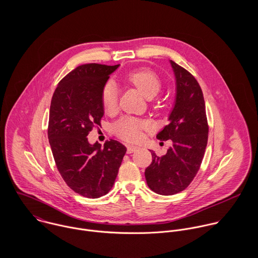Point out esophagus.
Returning <instances> with one entry per match:
<instances>
[{
    "instance_id": "obj_1",
    "label": "esophagus",
    "mask_w": 258,
    "mask_h": 258,
    "mask_svg": "<svg viewBox=\"0 0 258 258\" xmlns=\"http://www.w3.org/2000/svg\"><path fill=\"white\" fill-rule=\"evenodd\" d=\"M137 149H138V148L136 147V146H131V145H129V146L127 147V154L134 153L135 151H137Z\"/></svg>"
}]
</instances>
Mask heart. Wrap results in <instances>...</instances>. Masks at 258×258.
<instances>
[{"instance_id":"obj_1","label":"heart","mask_w":258,"mask_h":258,"mask_svg":"<svg viewBox=\"0 0 258 258\" xmlns=\"http://www.w3.org/2000/svg\"><path fill=\"white\" fill-rule=\"evenodd\" d=\"M125 79L136 86L148 98L155 96L162 87V80L158 74L149 68H140L125 74ZM101 102L106 112H113L117 107L118 89L108 81L101 90ZM151 129V124L133 117H122L112 125L113 133L128 142H137L142 138L143 132Z\"/></svg>"}]
</instances>
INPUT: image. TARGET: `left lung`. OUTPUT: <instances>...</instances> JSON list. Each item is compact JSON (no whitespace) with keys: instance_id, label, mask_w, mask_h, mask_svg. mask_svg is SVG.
I'll list each match as a JSON object with an SVG mask.
<instances>
[{"instance_id":"1","label":"left lung","mask_w":258,"mask_h":258,"mask_svg":"<svg viewBox=\"0 0 258 258\" xmlns=\"http://www.w3.org/2000/svg\"><path fill=\"white\" fill-rule=\"evenodd\" d=\"M177 79V98L170 123L157 135L160 141L172 140L164 156L154 151L145 170L149 187L163 196L178 194L191 183L200 170L209 137V124L202 88L195 76L171 60Z\"/></svg>"}]
</instances>
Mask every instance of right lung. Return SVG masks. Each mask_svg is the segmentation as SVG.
Listing matches in <instances>:
<instances>
[{"label": "right lung", "instance_id": "add662e5", "mask_svg": "<svg viewBox=\"0 0 258 258\" xmlns=\"http://www.w3.org/2000/svg\"><path fill=\"white\" fill-rule=\"evenodd\" d=\"M117 66L81 64L55 88L49 109L47 136L56 168L75 192L89 199L106 195L113 186L126 147L110 139L90 145L89 132L104 114L101 90Z\"/></svg>", "mask_w": 258, "mask_h": 258}]
</instances>
